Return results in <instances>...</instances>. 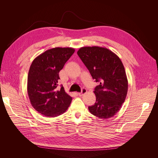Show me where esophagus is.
Segmentation results:
<instances>
[{
  "instance_id": "obj_1",
  "label": "esophagus",
  "mask_w": 158,
  "mask_h": 158,
  "mask_svg": "<svg viewBox=\"0 0 158 158\" xmlns=\"http://www.w3.org/2000/svg\"><path fill=\"white\" fill-rule=\"evenodd\" d=\"M86 93H87V90H86V89L83 88V89H82V91H81V93H78V95H79V96H83L84 94H85Z\"/></svg>"
}]
</instances>
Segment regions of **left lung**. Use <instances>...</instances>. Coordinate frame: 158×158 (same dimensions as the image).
Masks as SVG:
<instances>
[{
  "label": "left lung",
  "mask_w": 158,
  "mask_h": 158,
  "mask_svg": "<svg viewBox=\"0 0 158 158\" xmlns=\"http://www.w3.org/2000/svg\"><path fill=\"white\" fill-rule=\"evenodd\" d=\"M77 54L99 84L95 87L96 102L89 106L92 114L100 119L113 117L121 109L128 89V82L119 57L106 48L82 47Z\"/></svg>",
  "instance_id": "8db88e82"
}]
</instances>
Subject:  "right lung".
I'll use <instances>...</instances> for the list:
<instances>
[{
    "instance_id": "right-lung-1",
    "label": "right lung",
    "mask_w": 158,
    "mask_h": 158,
    "mask_svg": "<svg viewBox=\"0 0 158 158\" xmlns=\"http://www.w3.org/2000/svg\"><path fill=\"white\" fill-rule=\"evenodd\" d=\"M72 48H55L32 61L27 77V93L31 105L42 115L57 117L66 111L72 101L62 85L57 89L59 73L74 54Z\"/></svg>"
}]
</instances>
